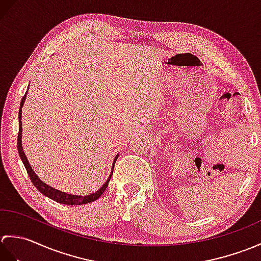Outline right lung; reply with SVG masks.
Wrapping results in <instances>:
<instances>
[{"mask_svg":"<svg viewBox=\"0 0 261 261\" xmlns=\"http://www.w3.org/2000/svg\"><path fill=\"white\" fill-rule=\"evenodd\" d=\"M27 95V94H25ZM25 95L22 97L21 99V108L19 110V132H18V142H16V146H18V151H19V154H20V158L22 160V163H23L24 167L27 169V173L28 175H29L30 179L32 181V184L35 185V187L37 188V190L42 193L43 195L51 198L53 201H56L58 203H62V204H67V205H82V204H87V203H91V202H94L96 201V199L102 195V194L104 193V191L107 190V187L109 185V181L111 179V176H112V174L110 175L109 179L105 181V184L99 188V190L95 193L91 194V195H86V196H79V195H71V194H67V193H64V192H60L58 190H55V188L50 187L49 185L45 184V182L41 181L40 179L38 178V176L36 175L35 171L32 170L31 166L29 165V162H28V159L25 157L24 154V151L23 149H22V145H21V137H22V123H21V115H22V107H23V103L25 101ZM116 159H118V156L115 157L114 162H113V168H114V164L116 162Z\"/></svg>","mask_w":261,"mask_h":261,"instance_id":"add662e5","label":"right lung"}]
</instances>
